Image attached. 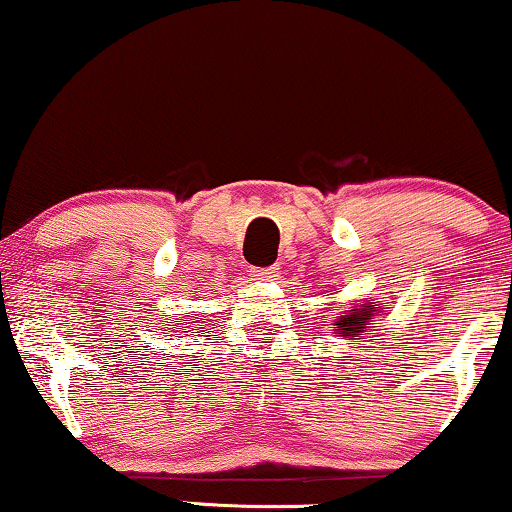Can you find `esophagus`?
Instances as JSON below:
<instances>
[{
	"label": "esophagus",
	"mask_w": 512,
	"mask_h": 512,
	"mask_svg": "<svg viewBox=\"0 0 512 512\" xmlns=\"http://www.w3.org/2000/svg\"><path fill=\"white\" fill-rule=\"evenodd\" d=\"M276 273H278L276 266H255L253 269V276L257 280H271V278H276Z\"/></svg>",
	"instance_id": "1"
}]
</instances>
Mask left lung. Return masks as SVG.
Listing matches in <instances>:
<instances>
[{
  "mask_svg": "<svg viewBox=\"0 0 512 512\" xmlns=\"http://www.w3.org/2000/svg\"><path fill=\"white\" fill-rule=\"evenodd\" d=\"M380 311L378 301H369V304L362 306H352V311L345 315H338L334 331L343 338H352V336H362L366 327L373 322V315Z\"/></svg>",
  "mask_w": 512,
  "mask_h": 512,
  "instance_id": "8db88e82",
  "label": "left lung"
}]
</instances>
